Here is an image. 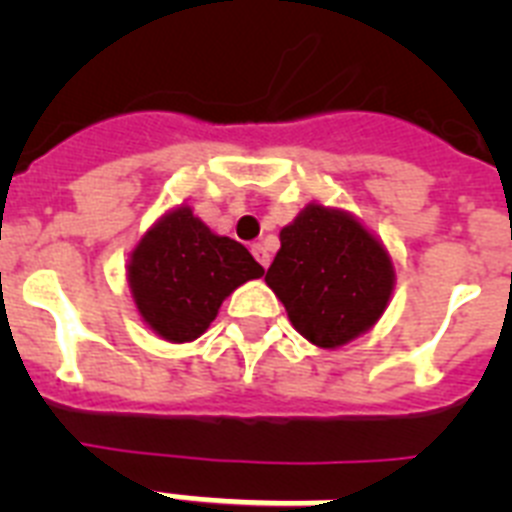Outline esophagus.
I'll return each mask as SVG.
<instances>
[{
	"instance_id": "obj_1",
	"label": "esophagus",
	"mask_w": 512,
	"mask_h": 512,
	"mask_svg": "<svg viewBox=\"0 0 512 512\" xmlns=\"http://www.w3.org/2000/svg\"><path fill=\"white\" fill-rule=\"evenodd\" d=\"M251 253H253V259L259 261V264L264 266V269H269L271 256H269V251H266V248L261 246V243H253V246H251Z\"/></svg>"
}]
</instances>
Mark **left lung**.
<instances>
[{"label": "left lung", "instance_id": "1", "mask_svg": "<svg viewBox=\"0 0 512 512\" xmlns=\"http://www.w3.org/2000/svg\"><path fill=\"white\" fill-rule=\"evenodd\" d=\"M279 241L266 284L302 338L338 348L377 325L395 289V266L359 217L310 202L279 230Z\"/></svg>", "mask_w": 512, "mask_h": 512}]
</instances>
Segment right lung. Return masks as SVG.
Instances as JSON below:
<instances>
[{
	"mask_svg": "<svg viewBox=\"0 0 512 512\" xmlns=\"http://www.w3.org/2000/svg\"><path fill=\"white\" fill-rule=\"evenodd\" d=\"M125 271L140 320L164 341L189 343L210 328L225 297L259 279L264 266L179 205L140 235Z\"/></svg>",
	"mask_w": 512,
	"mask_h": 512,
	"instance_id": "obj_1",
	"label": "right lung"
}]
</instances>
